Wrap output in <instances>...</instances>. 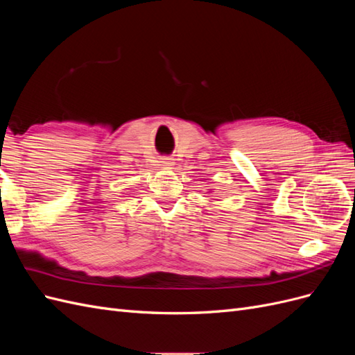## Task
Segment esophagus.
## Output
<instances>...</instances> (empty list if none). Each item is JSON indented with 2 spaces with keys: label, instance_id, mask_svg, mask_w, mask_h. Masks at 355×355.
Instances as JSON below:
<instances>
[{
  "label": "esophagus",
  "instance_id": "obj_1",
  "mask_svg": "<svg viewBox=\"0 0 355 355\" xmlns=\"http://www.w3.org/2000/svg\"><path fill=\"white\" fill-rule=\"evenodd\" d=\"M161 163H163V166H166V167L173 166V161H171V158H163V161H161Z\"/></svg>",
  "mask_w": 355,
  "mask_h": 355
}]
</instances>
